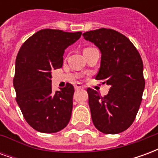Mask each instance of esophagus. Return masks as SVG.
<instances>
[{
    "label": "esophagus",
    "mask_w": 158,
    "mask_h": 158,
    "mask_svg": "<svg viewBox=\"0 0 158 158\" xmlns=\"http://www.w3.org/2000/svg\"><path fill=\"white\" fill-rule=\"evenodd\" d=\"M74 88H75L76 90H78V89H83V88H84V85H82L81 84H79V83H78V84H76L75 85H74Z\"/></svg>",
    "instance_id": "obj_1"
}]
</instances>
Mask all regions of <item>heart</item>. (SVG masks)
I'll use <instances>...</instances> for the list:
<instances>
[{
	"label": "heart",
	"mask_w": 158,
	"mask_h": 158,
	"mask_svg": "<svg viewBox=\"0 0 158 158\" xmlns=\"http://www.w3.org/2000/svg\"><path fill=\"white\" fill-rule=\"evenodd\" d=\"M89 49H91V47H88V48H85V51H86V50H89Z\"/></svg>",
	"instance_id": "heart-1"
}]
</instances>
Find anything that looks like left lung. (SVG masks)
Listing matches in <instances>:
<instances>
[{"label": "left lung", "instance_id": "left-lung-1", "mask_svg": "<svg viewBox=\"0 0 158 158\" xmlns=\"http://www.w3.org/2000/svg\"><path fill=\"white\" fill-rule=\"evenodd\" d=\"M83 36L102 53L96 79L110 85L104 96L87 89L93 123L104 134L123 132L135 119L142 100L145 79L141 56L132 42L116 30L102 28Z\"/></svg>", "mask_w": 158, "mask_h": 158}]
</instances>
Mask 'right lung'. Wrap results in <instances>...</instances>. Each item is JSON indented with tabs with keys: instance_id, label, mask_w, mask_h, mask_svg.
<instances>
[{
	"instance_id": "add662e5",
	"label": "right lung",
	"mask_w": 158,
	"mask_h": 158,
	"mask_svg": "<svg viewBox=\"0 0 158 158\" xmlns=\"http://www.w3.org/2000/svg\"><path fill=\"white\" fill-rule=\"evenodd\" d=\"M81 35L41 29L19 49L13 79L16 101L26 122L39 132H58L70 120L74 88L68 83L61 90L52 92V71L62 68L64 50Z\"/></svg>"
}]
</instances>
